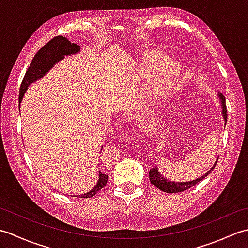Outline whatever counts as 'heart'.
<instances>
[{
	"label": "heart",
	"instance_id": "b5f03b06",
	"mask_svg": "<svg viewBox=\"0 0 248 248\" xmlns=\"http://www.w3.org/2000/svg\"><path fill=\"white\" fill-rule=\"evenodd\" d=\"M180 75V66L176 62L168 60L167 56L151 53L146 55L140 73V80H150L155 75L152 94L155 97H165L175 87Z\"/></svg>",
	"mask_w": 248,
	"mask_h": 248
}]
</instances>
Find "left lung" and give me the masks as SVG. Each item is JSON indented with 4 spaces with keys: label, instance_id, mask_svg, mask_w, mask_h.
I'll list each match as a JSON object with an SVG mask.
<instances>
[{
    "label": "left lung",
    "instance_id": "obj_1",
    "mask_svg": "<svg viewBox=\"0 0 248 248\" xmlns=\"http://www.w3.org/2000/svg\"><path fill=\"white\" fill-rule=\"evenodd\" d=\"M218 97L220 99V104H222V112H223V116H224V119H225V123H227V107H226V99L225 97L223 96L222 93H218ZM217 162H215V164L213 165V167L205 175L202 176L200 178H197L196 180H193V181H188V182H172V181H170L168 179H165L164 177H163L160 171L157 170L156 166L154 165V167L150 168V171H149V179H150V182L154 184L155 186H156L159 189H161V191L165 192V193H179V192H182V191H186V189L192 187L194 186H196V184L202 181V179H204L205 177H207L210 172H211L213 170L215 165H217Z\"/></svg>",
    "mask_w": 248,
    "mask_h": 248
}]
</instances>
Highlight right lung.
Wrapping results in <instances>:
<instances>
[{
  "mask_svg": "<svg viewBox=\"0 0 248 248\" xmlns=\"http://www.w3.org/2000/svg\"><path fill=\"white\" fill-rule=\"evenodd\" d=\"M78 51H80V46L71 43V41L68 40L66 37L62 36H56L54 38H52L49 43H46L43 48L37 52L33 61H31L30 64V67L25 72L22 83H21L20 86L19 103L21 102V100H22L23 94L26 89H28L30 84L37 81L40 78H43L57 62L64 59L65 55L75 54ZM107 182L108 175L99 172V181L97 183V186H94L92 191H89L88 193L84 195H78V197L91 198L94 196L100 189H102L107 186Z\"/></svg>",
  "mask_w": 248,
  "mask_h": 248,
  "instance_id": "right-lung-1",
  "label": "right lung"
}]
</instances>
